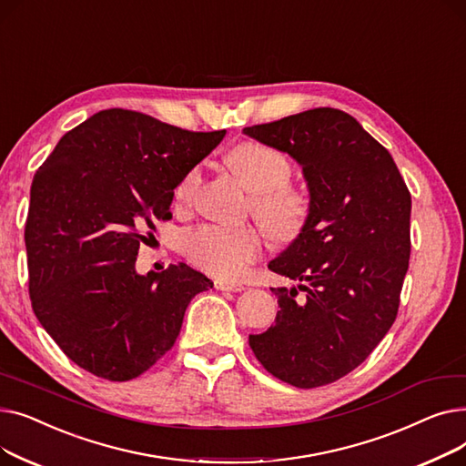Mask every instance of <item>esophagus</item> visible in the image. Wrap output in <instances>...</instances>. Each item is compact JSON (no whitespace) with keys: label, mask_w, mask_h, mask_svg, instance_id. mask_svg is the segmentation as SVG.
<instances>
[{"label":"esophagus","mask_w":466,"mask_h":466,"mask_svg":"<svg viewBox=\"0 0 466 466\" xmlns=\"http://www.w3.org/2000/svg\"><path fill=\"white\" fill-rule=\"evenodd\" d=\"M215 289L228 290V292H241L246 290V285L238 281H228V279H215Z\"/></svg>","instance_id":"34e87169"}]
</instances>
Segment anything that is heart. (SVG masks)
<instances>
[{"label": "heart", "mask_w": 466, "mask_h": 466, "mask_svg": "<svg viewBox=\"0 0 466 466\" xmlns=\"http://www.w3.org/2000/svg\"><path fill=\"white\" fill-rule=\"evenodd\" d=\"M228 164L253 194L251 211L264 230L279 241L300 236L309 217V200L302 190L289 185L292 177L290 160L270 145L243 141L228 153ZM200 183L202 166L196 164L174 188L176 206H190ZM181 249L204 272L223 279H238L260 258L264 238L253 227L202 225L183 234Z\"/></svg>", "instance_id": "b5f03b06"}]
</instances>
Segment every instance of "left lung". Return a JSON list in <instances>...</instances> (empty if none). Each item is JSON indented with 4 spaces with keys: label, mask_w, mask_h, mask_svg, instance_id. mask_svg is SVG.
Listing matches in <instances>:
<instances>
[{
    "label": "left lung",
    "mask_w": 466,
    "mask_h": 466,
    "mask_svg": "<svg viewBox=\"0 0 466 466\" xmlns=\"http://www.w3.org/2000/svg\"><path fill=\"white\" fill-rule=\"evenodd\" d=\"M304 171L309 217L268 268L297 287L272 289L276 325L251 334L264 369L300 389L329 385L369 357L397 319L410 260L411 196L381 143L339 109L317 107L243 128Z\"/></svg>",
    "instance_id": "obj_1"
}]
</instances>
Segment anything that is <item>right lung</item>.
<instances>
[{
    "label": "right lung",
    "instance_id": "obj_1",
    "mask_svg": "<svg viewBox=\"0 0 466 466\" xmlns=\"http://www.w3.org/2000/svg\"><path fill=\"white\" fill-rule=\"evenodd\" d=\"M128 109L69 130L35 171L26 218L30 299L83 370L128 381L174 348L190 300L213 283L190 266L136 274L139 243L171 218L174 188L225 137Z\"/></svg>",
    "mask_w": 466,
    "mask_h": 466
}]
</instances>
